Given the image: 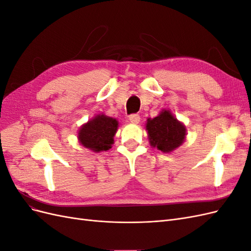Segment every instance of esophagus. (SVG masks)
<instances>
[{"label": "esophagus", "mask_w": 251, "mask_h": 251, "mask_svg": "<svg viewBox=\"0 0 251 251\" xmlns=\"http://www.w3.org/2000/svg\"><path fill=\"white\" fill-rule=\"evenodd\" d=\"M130 121L132 124H138L140 121V116L138 114H132V115H130Z\"/></svg>", "instance_id": "esophagus-1"}]
</instances>
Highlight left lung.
<instances>
[{
    "mask_svg": "<svg viewBox=\"0 0 251 251\" xmlns=\"http://www.w3.org/2000/svg\"><path fill=\"white\" fill-rule=\"evenodd\" d=\"M147 130L151 146L164 153L180 147L186 135L185 126L168 110H163L153 119L149 118Z\"/></svg>",
    "mask_w": 251,
    "mask_h": 251,
    "instance_id": "obj_1",
    "label": "left lung"
}]
</instances>
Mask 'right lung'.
Segmentation results:
<instances>
[{
  "label": "right lung",
  "mask_w": 251,
  "mask_h": 251,
  "mask_svg": "<svg viewBox=\"0 0 251 251\" xmlns=\"http://www.w3.org/2000/svg\"><path fill=\"white\" fill-rule=\"evenodd\" d=\"M118 127L116 119L104 115H97L83 125L78 133L79 142L83 147L94 151L111 149Z\"/></svg>",
  "instance_id": "obj_1"
}]
</instances>
